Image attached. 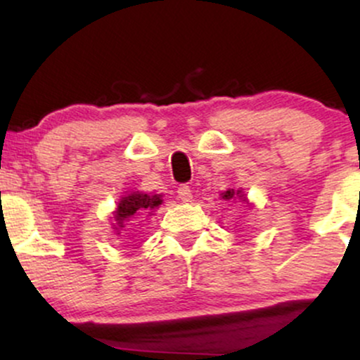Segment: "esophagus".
<instances>
[{
  "label": "esophagus",
  "mask_w": 360,
  "mask_h": 360,
  "mask_svg": "<svg viewBox=\"0 0 360 360\" xmlns=\"http://www.w3.org/2000/svg\"><path fill=\"white\" fill-rule=\"evenodd\" d=\"M177 198H179L183 203H191L193 201V191L189 186H181L179 189H177Z\"/></svg>",
  "instance_id": "1"
}]
</instances>
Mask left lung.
I'll return each mask as SVG.
<instances>
[{
    "mask_svg": "<svg viewBox=\"0 0 360 360\" xmlns=\"http://www.w3.org/2000/svg\"><path fill=\"white\" fill-rule=\"evenodd\" d=\"M220 198L225 201H232V203H235L237 200H240L243 203L249 205V200H247L245 193H243L242 189H226V191H223L220 194Z\"/></svg>",
    "mask_w": 360,
    "mask_h": 360,
    "instance_id": "left-lung-1",
    "label": "left lung"
}]
</instances>
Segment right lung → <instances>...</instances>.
Masks as SVG:
<instances>
[{
  "instance_id": "right-lung-1",
  "label": "right lung",
  "mask_w": 360,
  "mask_h": 360,
  "mask_svg": "<svg viewBox=\"0 0 360 360\" xmlns=\"http://www.w3.org/2000/svg\"><path fill=\"white\" fill-rule=\"evenodd\" d=\"M162 194H147L142 191H131L125 193L115 208L113 217L111 218V229L117 237H120L122 230L127 225H130V221L142 220V218L152 217L157 208L162 205Z\"/></svg>"
}]
</instances>
